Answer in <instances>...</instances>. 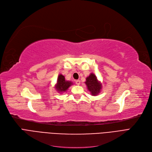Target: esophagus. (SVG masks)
<instances>
[{"label":"esophagus","instance_id":"obj_1","mask_svg":"<svg viewBox=\"0 0 152 152\" xmlns=\"http://www.w3.org/2000/svg\"><path fill=\"white\" fill-rule=\"evenodd\" d=\"M75 83L77 85H80V81L79 80H77L75 81Z\"/></svg>","mask_w":152,"mask_h":152}]
</instances>
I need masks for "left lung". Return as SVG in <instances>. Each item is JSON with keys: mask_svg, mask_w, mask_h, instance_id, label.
<instances>
[{"mask_svg": "<svg viewBox=\"0 0 152 152\" xmlns=\"http://www.w3.org/2000/svg\"><path fill=\"white\" fill-rule=\"evenodd\" d=\"M85 83L87 87L88 91H90L92 96H95L98 95L102 89V84L93 73H91L89 76L86 78Z\"/></svg>", "mask_w": 152, "mask_h": 152, "instance_id": "obj_1", "label": "left lung"}]
</instances>
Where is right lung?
<instances>
[{
	"instance_id": "1",
	"label": "right lung",
	"mask_w": 152,
	"mask_h": 152,
	"mask_svg": "<svg viewBox=\"0 0 152 152\" xmlns=\"http://www.w3.org/2000/svg\"><path fill=\"white\" fill-rule=\"evenodd\" d=\"M72 84L73 83L72 82L66 80L65 77L61 74H60L58 77V79H57L55 88L58 92H65Z\"/></svg>"
}]
</instances>
